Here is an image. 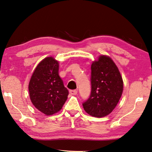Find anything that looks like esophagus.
Wrapping results in <instances>:
<instances>
[{"label": "esophagus", "instance_id": "esophagus-1", "mask_svg": "<svg viewBox=\"0 0 152 152\" xmlns=\"http://www.w3.org/2000/svg\"><path fill=\"white\" fill-rule=\"evenodd\" d=\"M77 93H78V91L77 90H70L69 91V93H70L72 95H76Z\"/></svg>", "mask_w": 152, "mask_h": 152}]
</instances>
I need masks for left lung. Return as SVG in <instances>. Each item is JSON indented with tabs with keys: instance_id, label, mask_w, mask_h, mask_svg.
I'll return each instance as SVG.
<instances>
[{
	"instance_id": "left-lung-1",
	"label": "left lung",
	"mask_w": 152,
	"mask_h": 152,
	"mask_svg": "<svg viewBox=\"0 0 152 152\" xmlns=\"http://www.w3.org/2000/svg\"><path fill=\"white\" fill-rule=\"evenodd\" d=\"M91 93L83 103L84 110L94 117L106 116L114 110L123 91V81L110 57L101 55L91 65Z\"/></svg>"
}]
</instances>
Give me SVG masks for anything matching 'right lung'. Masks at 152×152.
<instances>
[{
	"mask_svg": "<svg viewBox=\"0 0 152 152\" xmlns=\"http://www.w3.org/2000/svg\"><path fill=\"white\" fill-rule=\"evenodd\" d=\"M28 89L32 104L47 115L58 112L69 94L59 76V62L52 57H46L36 67Z\"/></svg>",
	"mask_w": 152,
	"mask_h": 152,
	"instance_id": "obj_1",
	"label": "right lung"
}]
</instances>
